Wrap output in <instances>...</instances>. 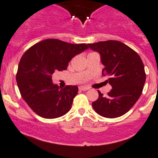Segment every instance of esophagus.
<instances>
[{"instance_id": "esophagus-1", "label": "esophagus", "mask_w": 158, "mask_h": 158, "mask_svg": "<svg viewBox=\"0 0 158 158\" xmlns=\"http://www.w3.org/2000/svg\"><path fill=\"white\" fill-rule=\"evenodd\" d=\"M79 90H82V91H86V90H88V89H89V88L88 87V86H79Z\"/></svg>"}]
</instances>
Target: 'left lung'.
Here are the masks:
<instances>
[{"mask_svg": "<svg viewBox=\"0 0 158 158\" xmlns=\"http://www.w3.org/2000/svg\"><path fill=\"white\" fill-rule=\"evenodd\" d=\"M88 46L101 55L104 66L102 75L109 76L107 82L112 86L106 97L98 91L99 98L93 102V107L103 117H120L132 108L142 94L146 81L143 63L135 51L119 41H101Z\"/></svg>", "mask_w": 158, "mask_h": 158, "instance_id": "1", "label": "left lung"}]
</instances>
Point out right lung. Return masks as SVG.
I'll return each mask as SVG.
<instances>
[{
    "mask_svg": "<svg viewBox=\"0 0 158 158\" xmlns=\"http://www.w3.org/2000/svg\"><path fill=\"white\" fill-rule=\"evenodd\" d=\"M88 48L85 44L48 39L24 53L18 67L16 82L23 100L38 115L56 118L70 110L78 86H67L60 89L53 83L52 75L55 71L67 69L69 61Z\"/></svg>",
    "mask_w": 158,
    "mask_h": 158,
    "instance_id": "right-lung-1",
    "label": "right lung"
}]
</instances>
